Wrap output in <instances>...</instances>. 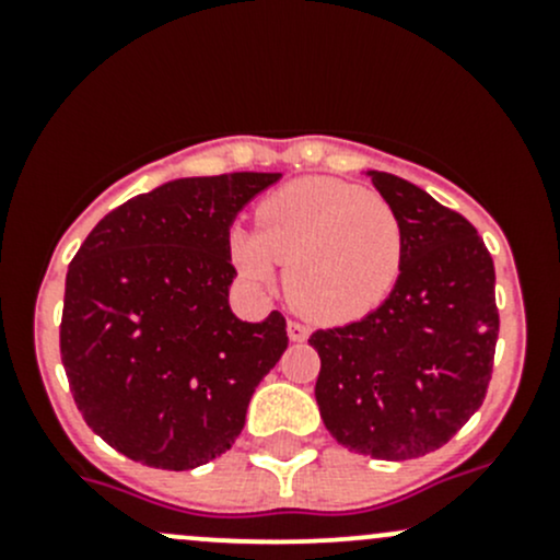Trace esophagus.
I'll list each match as a JSON object with an SVG mask.
<instances>
[{
  "instance_id": "34e87169",
  "label": "esophagus",
  "mask_w": 560,
  "mask_h": 560,
  "mask_svg": "<svg viewBox=\"0 0 560 560\" xmlns=\"http://www.w3.org/2000/svg\"><path fill=\"white\" fill-rule=\"evenodd\" d=\"M287 336H290V341H306L308 327L301 325V322H290V325H287Z\"/></svg>"
}]
</instances>
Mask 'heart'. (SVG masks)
Here are the masks:
<instances>
[{
	"mask_svg": "<svg viewBox=\"0 0 560 560\" xmlns=\"http://www.w3.org/2000/svg\"><path fill=\"white\" fill-rule=\"evenodd\" d=\"M257 230H230V257L246 281L287 292L316 322H352L387 301L404 270L406 238L395 208L358 184L301 178L257 206Z\"/></svg>",
	"mask_w": 560,
	"mask_h": 560,
	"instance_id": "heart-1",
	"label": "heart"
}]
</instances>
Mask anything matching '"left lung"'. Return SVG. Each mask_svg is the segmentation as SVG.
I'll return each mask as SVG.
<instances>
[{
    "label": "left lung",
    "mask_w": 560,
    "mask_h": 560,
    "mask_svg": "<svg viewBox=\"0 0 560 560\" xmlns=\"http://www.w3.org/2000/svg\"><path fill=\"white\" fill-rule=\"evenodd\" d=\"M404 224V270L380 308L316 330V406L338 444L409 460L447 444L482 406L499 312L493 257L474 224L398 175L365 171Z\"/></svg>",
    "instance_id": "left-lung-1"
}]
</instances>
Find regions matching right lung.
<instances>
[{"label": "right lung", "mask_w": 560, "mask_h": 560, "mask_svg": "<svg viewBox=\"0 0 560 560\" xmlns=\"http://www.w3.org/2000/svg\"><path fill=\"white\" fill-rule=\"evenodd\" d=\"M281 173L175 178L89 233L67 268L61 363L86 425L143 466L186 471L241 436L287 322L230 308V228Z\"/></svg>", "instance_id": "add662e5"}]
</instances>
